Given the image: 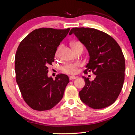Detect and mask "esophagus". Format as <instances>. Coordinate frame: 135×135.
I'll return each mask as SVG.
<instances>
[{
  "instance_id": "obj_1",
  "label": "esophagus",
  "mask_w": 135,
  "mask_h": 135,
  "mask_svg": "<svg viewBox=\"0 0 135 135\" xmlns=\"http://www.w3.org/2000/svg\"><path fill=\"white\" fill-rule=\"evenodd\" d=\"M77 77H76V76H70V80H74V79H77Z\"/></svg>"
}]
</instances>
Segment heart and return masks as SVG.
Segmentation results:
<instances>
[{"mask_svg": "<svg viewBox=\"0 0 135 135\" xmlns=\"http://www.w3.org/2000/svg\"><path fill=\"white\" fill-rule=\"evenodd\" d=\"M82 45L79 42H74L72 43V46L75 47L77 46H80ZM61 49V46H59L58 49H57L56 55H58L59 54V51ZM79 66V64L77 63H74V64H65L64 65H63L62 67H61V69L65 73H67V74H75L77 72V67Z\"/></svg>", "mask_w": 135, "mask_h": 135, "instance_id": "heart-1", "label": "heart"}]
</instances>
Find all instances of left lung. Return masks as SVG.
<instances>
[{
  "instance_id": "8db88e82",
  "label": "left lung",
  "mask_w": 135,
  "mask_h": 135,
  "mask_svg": "<svg viewBox=\"0 0 135 135\" xmlns=\"http://www.w3.org/2000/svg\"><path fill=\"white\" fill-rule=\"evenodd\" d=\"M76 36L89 55L87 71H92L95 79L82 77L85 86L79 92L80 98L86 105L102 109L113 104L122 89L124 81L125 59L120 46L104 32L92 28H73L69 35Z\"/></svg>"
}]
</instances>
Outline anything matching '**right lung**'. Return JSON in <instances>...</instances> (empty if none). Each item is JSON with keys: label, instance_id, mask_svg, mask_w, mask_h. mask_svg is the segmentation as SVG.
Instances as JSON below:
<instances>
[{"label": "right lung", "instance_id": "obj_1", "mask_svg": "<svg viewBox=\"0 0 135 135\" xmlns=\"http://www.w3.org/2000/svg\"><path fill=\"white\" fill-rule=\"evenodd\" d=\"M69 31L36 29L18 46L15 58L17 83L25 102L33 109H51L63 98L68 76L60 74L53 80L47 76V65L54 61L57 48Z\"/></svg>", "mask_w": 135, "mask_h": 135}]
</instances>
